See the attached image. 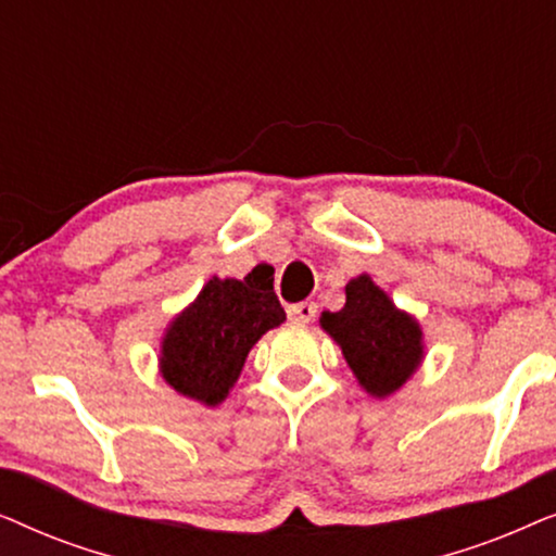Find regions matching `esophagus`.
I'll use <instances>...</instances> for the list:
<instances>
[{"label": "esophagus", "mask_w": 556, "mask_h": 556, "mask_svg": "<svg viewBox=\"0 0 556 556\" xmlns=\"http://www.w3.org/2000/svg\"><path fill=\"white\" fill-rule=\"evenodd\" d=\"M288 318L293 324H311L316 318V303L314 301H301L288 306Z\"/></svg>", "instance_id": "esophagus-1"}]
</instances>
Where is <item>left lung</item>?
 <instances>
[{
	"instance_id": "1",
	"label": "left lung",
	"mask_w": 556,
	"mask_h": 556,
	"mask_svg": "<svg viewBox=\"0 0 556 556\" xmlns=\"http://www.w3.org/2000/svg\"><path fill=\"white\" fill-rule=\"evenodd\" d=\"M321 326L337 339L359 384L387 397L407 382L422 359V331L415 318L394 308L369 276L346 286L344 308L324 311Z\"/></svg>"
}]
</instances>
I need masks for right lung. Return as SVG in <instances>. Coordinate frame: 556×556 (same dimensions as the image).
<instances>
[{"instance_id":"1","label":"right lung","mask_w":556,"mask_h":556,"mask_svg":"<svg viewBox=\"0 0 556 556\" xmlns=\"http://www.w3.org/2000/svg\"><path fill=\"white\" fill-rule=\"evenodd\" d=\"M286 321L273 283L212 278L185 314L174 318L162 349V375L174 390L215 407L240 377L257 339Z\"/></svg>"}]
</instances>
